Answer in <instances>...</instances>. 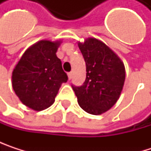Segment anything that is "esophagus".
I'll return each mask as SVG.
<instances>
[{"label": "esophagus", "mask_w": 151, "mask_h": 151, "mask_svg": "<svg viewBox=\"0 0 151 151\" xmlns=\"http://www.w3.org/2000/svg\"><path fill=\"white\" fill-rule=\"evenodd\" d=\"M67 75H68V78H69V80H70V79H72V78H73V73H69Z\"/></svg>", "instance_id": "esophagus-1"}]
</instances>
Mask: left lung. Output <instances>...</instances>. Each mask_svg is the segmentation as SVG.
Wrapping results in <instances>:
<instances>
[{"label": "left lung", "instance_id": "1", "mask_svg": "<svg viewBox=\"0 0 151 151\" xmlns=\"http://www.w3.org/2000/svg\"><path fill=\"white\" fill-rule=\"evenodd\" d=\"M86 65V78L73 86L78 103L86 113L99 115L109 110L120 98L125 81V66L118 55L94 37L78 42Z\"/></svg>", "mask_w": 151, "mask_h": 151}]
</instances>
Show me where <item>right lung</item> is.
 Segmentation results:
<instances>
[{
  "instance_id": "obj_1",
  "label": "right lung",
  "mask_w": 151,
  "mask_h": 151,
  "mask_svg": "<svg viewBox=\"0 0 151 151\" xmlns=\"http://www.w3.org/2000/svg\"><path fill=\"white\" fill-rule=\"evenodd\" d=\"M62 41L41 40L29 47L12 73V86L22 104L42 111L55 101L68 79L56 53Z\"/></svg>"
}]
</instances>
